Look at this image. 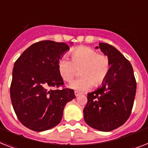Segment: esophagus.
Listing matches in <instances>:
<instances>
[{
	"mask_svg": "<svg viewBox=\"0 0 148 148\" xmlns=\"http://www.w3.org/2000/svg\"><path fill=\"white\" fill-rule=\"evenodd\" d=\"M74 95H75V96H76V97H78V96H80V95H81V93L78 92V91H74Z\"/></svg>",
	"mask_w": 148,
	"mask_h": 148,
	"instance_id": "34e87169",
	"label": "esophagus"
}]
</instances>
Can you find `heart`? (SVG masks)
Returning <instances> with one entry per match:
<instances>
[{
	"instance_id": "b5f03b06",
	"label": "heart",
	"mask_w": 148,
	"mask_h": 148,
	"mask_svg": "<svg viewBox=\"0 0 148 148\" xmlns=\"http://www.w3.org/2000/svg\"><path fill=\"white\" fill-rule=\"evenodd\" d=\"M71 61L67 58L58 60V71L61 78L70 82L74 77L81 76L72 82L71 87L78 90H86L92 87L101 85L108 78L110 70L109 58L105 54L98 53L90 47L81 46L74 48L71 53Z\"/></svg>"
}]
</instances>
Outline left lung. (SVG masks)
<instances>
[{"mask_svg": "<svg viewBox=\"0 0 148 148\" xmlns=\"http://www.w3.org/2000/svg\"><path fill=\"white\" fill-rule=\"evenodd\" d=\"M99 47L109 58L110 73L102 87L88 94L84 118L93 128L110 131L123 125L130 117L137 83L131 63L118 50L105 43H100Z\"/></svg>", "mask_w": 148, "mask_h": 148, "instance_id": "1", "label": "left lung"}]
</instances>
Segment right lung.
<instances>
[{
  "label": "right lung",
  "mask_w": 148,
  "mask_h": 148,
  "mask_svg": "<svg viewBox=\"0 0 148 148\" xmlns=\"http://www.w3.org/2000/svg\"><path fill=\"white\" fill-rule=\"evenodd\" d=\"M68 49L65 43L41 40L15 61L10 99L18 120L32 131H47L58 125L66 103L75 98L74 90L65 88L58 71V60Z\"/></svg>",
  "instance_id": "obj_1"
}]
</instances>
